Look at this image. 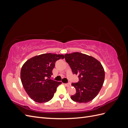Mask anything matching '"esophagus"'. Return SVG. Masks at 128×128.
<instances>
[{
	"label": "esophagus",
	"mask_w": 128,
	"mask_h": 128,
	"mask_svg": "<svg viewBox=\"0 0 128 128\" xmlns=\"http://www.w3.org/2000/svg\"><path fill=\"white\" fill-rule=\"evenodd\" d=\"M64 86H66L69 87V86H71V84H70V83H65V84H64Z\"/></svg>",
	"instance_id": "34e87169"
}]
</instances>
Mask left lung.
Wrapping results in <instances>:
<instances>
[{
	"mask_svg": "<svg viewBox=\"0 0 128 128\" xmlns=\"http://www.w3.org/2000/svg\"><path fill=\"white\" fill-rule=\"evenodd\" d=\"M64 58L73 74L78 75V82L72 84L76 92L71 99L80 103L91 101L98 95L104 82L102 64L94 58L80 52L66 54Z\"/></svg>",
	"mask_w": 128,
	"mask_h": 128,
	"instance_id": "left-lung-1",
	"label": "left lung"
}]
</instances>
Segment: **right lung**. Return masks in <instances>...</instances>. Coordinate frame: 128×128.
Segmentation results:
<instances>
[{
  "label": "right lung",
  "instance_id": "obj_1",
  "mask_svg": "<svg viewBox=\"0 0 128 128\" xmlns=\"http://www.w3.org/2000/svg\"><path fill=\"white\" fill-rule=\"evenodd\" d=\"M64 59L62 54L45 53L27 60L21 70V80L27 94L34 102L43 103L53 97L62 83L50 79L56 62Z\"/></svg>",
  "mask_w": 128,
  "mask_h": 128
}]
</instances>
